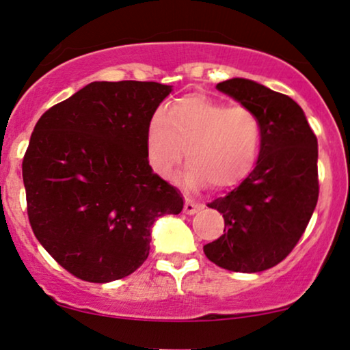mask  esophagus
Wrapping results in <instances>:
<instances>
[{
    "mask_svg": "<svg viewBox=\"0 0 350 350\" xmlns=\"http://www.w3.org/2000/svg\"><path fill=\"white\" fill-rule=\"evenodd\" d=\"M202 203H197L190 198H185V205H184V213L185 215H196L197 211L202 210Z\"/></svg>",
    "mask_w": 350,
    "mask_h": 350,
    "instance_id": "obj_1",
    "label": "esophagus"
}]
</instances>
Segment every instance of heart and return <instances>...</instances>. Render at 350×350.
<instances>
[{
    "label": "heart",
    "instance_id": "obj_1",
    "mask_svg": "<svg viewBox=\"0 0 350 350\" xmlns=\"http://www.w3.org/2000/svg\"><path fill=\"white\" fill-rule=\"evenodd\" d=\"M185 157L183 180L190 189L208 184L224 190L250 176L262 150V124L245 106H228L202 94L184 95L154 113L147 126L145 150L152 170L171 178Z\"/></svg>",
    "mask_w": 350,
    "mask_h": 350
}]
</instances>
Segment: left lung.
Segmentation results:
<instances>
[{
  "instance_id": "1",
  "label": "left lung",
  "mask_w": 350,
  "mask_h": 350,
  "mask_svg": "<svg viewBox=\"0 0 350 350\" xmlns=\"http://www.w3.org/2000/svg\"><path fill=\"white\" fill-rule=\"evenodd\" d=\"M262 124L254 171L208 206L224 218V234L203 247L210 262L236 273H258L284 260L318 202V142L304 109L287 95L249 79L216 85Z\"/></svg>"
}]
</instances>
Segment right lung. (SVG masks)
I'll return each instance as SVG.
<instances>
[{"mask_svg":"<svg viewBox=\"0 0 350 350\" xmlns=\"http://www.w3.org/2000/svg\"><path fill=\"white\" fill-rule=\"evenodd\" d=\"M172 85L92 82L38 119L22 163L35 237L88 282L129 276L147 260L152 226L179 215L180 192L148 165L150 119Z\"/></svg>","mask_w":350,"mask_h":350,"instance_id":"right-lung-1","label":"right lung"}]
</instances>
